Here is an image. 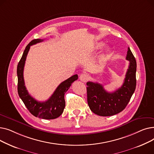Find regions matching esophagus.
I'll return each mask as SVG.
<instances>
[{"mask_svg":"<svg viewBox=\"0 0 154 154\" xmlns=\"http://www.w3.org/2000/svg\"><path fill=\"white\" fill-rule=\"evenodd\" d=\"M88 78H89V76H88L87 74H82L80 75V77H79L80 80L84 82H86L88 80Z\"/></svg>","mask_w":154,"mask_h":154,"instance_id":"34e87169","label":"esophagus"}]
</instances>
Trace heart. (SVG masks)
Here are the masks:
<instances>
[{"label": "heart", "mask_w": 154, "mask_h": 154, "mask_svg": "<svg viewBox=\"0 0 154 154\" xmlns=\"http://www.w3.org/2000/svg\"><path fill=\"white\" fill-rule=\"evenodd\" d=\"M103 45L102 44H100L99 47H101V46H102ZM110 52V51L109 50H107V51H106V54H103V55L102 56V58H103V59H106V55H107V54L109 53Z\"/></svg>", "instance_id": "heart-1"}]
</instances>
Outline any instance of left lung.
<instances>
[{"instance_id":"8db88e82","label":"left lung","mask_w":154,"mask_h":154,"mask_svg":"<svg viewBox=\"0 0 154 154\" xmlns=\"http://www.w3.org/2000/svg\"><path fill=\"white\" fill-rule=\"evenodd\" d=\"M126 59L130 62L123 85L113 92H108L102 85L87 82V102L90 109L100 116H111L122 112L131 100L136 87L137 63L130 48Z\"/></svg>"}]
</instances>
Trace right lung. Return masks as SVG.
Masks as SVG:
<instances>
[{"label": "right lung", "mask_w": 154, "mask_h": 154, "mask_svg": "<svg viewBox=\"0 0 154 154\" xmlns=\"http://www.w3.org/2000/svg\"><path fill=\"white\" fill-rule=\"evenodd\" d=\"M43 39H34L26 46L18 63L17 74L18 77L17 91L20 98L31 114L36 117L44 119H54L59 117L66 106L64 95L72 84L77 80V74L62 82L55 89L51 97L45 102H38L29 94L23 79V68L31 45L43 41Z\"/></svg>", "instance_id": "right-lung-1"}]
</instances>
